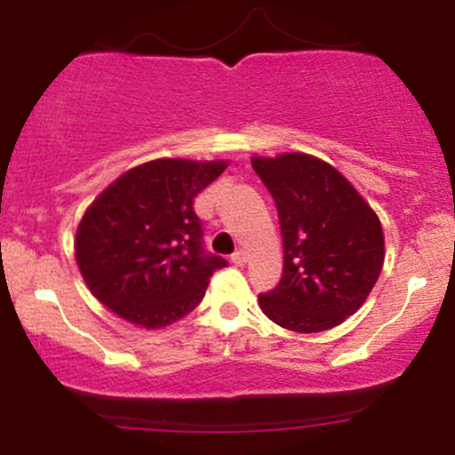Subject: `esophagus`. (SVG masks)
Listing matches in <instances>:
<instances>
[{
  "label": "esophagus",
  "mask_w": 455,
  "mask_h": 455,
  "mask_svg": "<svg viewBox=\"0 0 455 455\" xmlns=\"http://www.w3.org/2000/svg\"><path fill=\"white\" fill-rule=\"evenodd\" d=\"M231 260L235 265H239V267H242V265H245V260H248V254H245L243 250H237V252L231 257Z\"/></svg>",
  "instance_id": "34e87169"
}]
</instances>
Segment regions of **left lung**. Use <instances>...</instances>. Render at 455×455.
Listing matches in <instances>:
<instances>
[{"instance_id": "8db88e82", "label": "left lung", "mask_w": 455, "mask_h": 455, "mask_svg": "<svg viewBox=\"0 0 455 455\" xmlns=\"http://www.w3.org/2000/svg\"><path fill=\"white\" fill-rule=\"evenodd\" d=\"M278 207L284 271L259 295L263 315L297 333L340 325L363 306L385 260L379 216L342 173L307 154L254 156Z\"/></svg>"}]
</instances>
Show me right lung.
Listing matches in <instances>:
<instances>
[{
    "label": "right lung",
    "mask_w": 455,
    "mask_h": 455,
    "mask_svg": "<svg viewBox=\"0 0 455 455\" xmlns=\"http://www.w3.org/2000/svg\"><path fill=\"white\" fill-rule=\"evenodd\" d=\"M227 166V160H151L100 192L75 242L78 269L100 304L145 329L171 325L201 304L227 260L203 250L192 203Z\"/></svg>",
    "instance_id": "obj_1"
}]
</instances>
